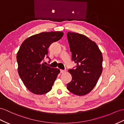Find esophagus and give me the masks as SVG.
Listing matches in <instances>:
<instances>
[{
  "mask_svg": "<svg viewBox=\"0 0 124 124\" xmlns=\"http://www.w3.org/2000/svg\"><path fill=\"white\" fill-rule=\"evenodd\" d=\"M60 73H64V72H65V70H62V69H60Z\"/></svg>",
  "mask_w": 124,
  "mask_h": 124,
  "instance_id": "esophagus-1",
  "label": "esophagus"
}]
</instances>
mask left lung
<instances>
[{
	"label": "left lung",
	"mask_w": 124,
	"mask_h": 124,
	"mask_svg": "<svg viewBox=\"0 0 124 124\" xmlns=\"http://www.w3.org/2000/svg\"><path fill=\"white\" fill-rule=\"evenodd\" d=\"M71 59L77 66L69 69L72 80L67 84L69 91L85 95L94 88L102 72V56L98 46L86 36L68 32Z\"/></svg>",
	"instance_id": "obj_1"
}]
</instances>
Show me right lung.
I'll return each instance as SVG.
<instances>
[{"label":"right lung","instance_id":"obj_1","mask_svg":"<svg viewBox=\"0 0 124 124\" xmlns=\"http://www.w3.org/2000/svg\"><path fill=\"white\" fill-rule=\"evenodd\" d=\"M63 35L61 31L41 32L27 38L21 45L17 54L18 74L30 92L43 95L52 89L60 70L43 62L45 57L49 59L47 55L50 45Z\"/></svg>","mask_w":124,"mask_h":124}]
</instances>
